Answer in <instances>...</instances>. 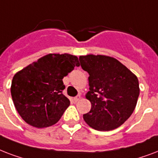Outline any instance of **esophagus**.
<instances>
[{
    "instance_id": "esophagus-1",
    "label": "esophagus",
    "mask_w": 158,
    "mask_h": 158,
    "mask_svg": "<svg viewBox=\"0 0 158 158\" xmlns=\"http://www.w3.org/2000/svg\"><path fill=\"white\" fill-rule=\"evenodd\" d=\"M80 99H81V96L80 95H78V96H77L76 97H74V98H73V100H74V101H75V102H77L78 101H80Z\"/></svg>"
}]
</instances>
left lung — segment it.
Segmentation results:
<instances>
[{
	"label": "left lung",
	"instance_id": "8db88e82",
	"mask_svg": "<svg viewBox=\"0 0 158 158\" xmlns=\"http://www.w3.org/2000/svg\"><path fill=\"white\" fill-rule=\"evenodd\" d=\"M81 67L89 73L90 112L83 114L88 125L109 131L121 126L130 117L139 96V80L119 61L106 55L80 56Z\"/></svg>",
	"mask_w": 158,
	"mask_h": 158
}]
</instances>
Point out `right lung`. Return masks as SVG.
Masks as SVG:
<instances>
[{
    "label": "right lung",
    "mask_w": 158,
    "mask_h": 158,
    "mask_svg": "<svg viewBox=\"0 0 158 158\" xmlns=\"http://www.w3.org/2000/svg\"><path fill=\"white\" fill-rule=\"evenodd\" d=\"M80 65L78 57L49 53L15 74L10 92L15 107L28 124L42 129L59 120L70 101L62 79Z\"/></svg>",
    "instance_id": "obj_1"
}]
</instances>
